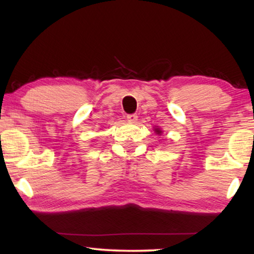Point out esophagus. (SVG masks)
<instances>
[{"mask_svg":"<svg viewBox=\"0 0 254 254\" xmlns=\"http://www.w3.org/2000/svg\"><path fill=\"white\" fill-rule=\"evenodd\" d=\"M127 119L128 122L135 123L137 121V115L136 114H128L127 117Z\"/></svg>","mask_w":254,"mask_h":254,"instance_id":"esophagus-1","label":"esophagus"}]
</instances>
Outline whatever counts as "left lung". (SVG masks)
Here are the masks:
<instances>
[{
	"label": "left lung",
	"instance_id": "1",
	"mask_svg": "<svg viewBox=\"0 0 254 254\" xmlns=\"http://www.w3.org/2000/svg\"><path fill=\"white\" fill-rule=\"evenodd\" d=\"M154 132H156L157 133V134H159V135H160L161 134V130H160V128H158V127H156V128H154Z\"/></svg>",
	"mask_w": 254,
	"mask_h": 254
}]
</instances>
